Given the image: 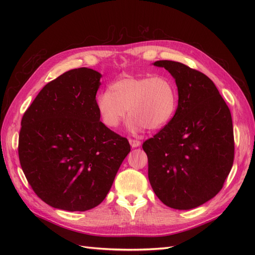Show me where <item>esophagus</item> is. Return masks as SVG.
<instances>
[{"instance_id": "34e87169", "label": "esophagus", "mask_w": 255, "mask_h": 255, "mask_svg": "<svg viewBox=\"0 0 255 255\" xmlns=\"http://www.w3.org/2000/svg\"><path fill=\"white\" fill-rule=\"evenodd\" d=\"M129 144L132 148H138V146H140L141 142L139 140H135V139H129Z\"/></svg>"}]
</instances>
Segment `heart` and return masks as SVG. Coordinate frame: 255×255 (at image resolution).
I'll use <instances>...</instances> for the list:
<instances>
[{"label": "heart", "mask_w": 255, "mask_h": 255, "mask_svg": "<svg viewBox=\"0 0 255 255\" xmlns=\"http://www.w3.org/2000/svg\"><path fill=\"white\" fill-rule=\"evenodd\" d=\"M95 104L100 119L110 128L120 125L128 110V129L139 133L144 128H159L170 120L176 92L173 83L165 76L123 78L111 84L110 91L98 94Z\"/></svg>", "instance_id": "1"}]
</instances>
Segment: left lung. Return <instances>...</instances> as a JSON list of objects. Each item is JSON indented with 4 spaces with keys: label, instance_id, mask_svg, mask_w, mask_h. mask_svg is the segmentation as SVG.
Returning a JSON list of instances; mask_svg holds the SVG:
<instances>
[{
    "label": "left lung",
    "instance_id": "8db88e82",
    "mask_svg": "<svg viewBox=\"0 0 255 255\" xmlns=\"http://www.w3.org/2000/svg\"><path fill=\"white\" fill-rule=\"evenodd\" d=\"M175 80L177 109L145 140L148 176L155 195L174 210H191L221 190L234 160L231 112L211 79L172 60L153 64Z\"/></svg>",
    "mask_w": 255,
    "mask_h": 255
}]
</instances>
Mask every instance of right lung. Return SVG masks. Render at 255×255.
Segmentation results:
<instances>
[{
  "label": "right lung",
  "mask_w": 255,
  "mask_h": 255,
  "mask_svg": "<svg viewBox=\"0 0 255 255\" xmlns=\"http://www.w3.org/2000/svg\"><path fill=\"white\" fill-rule=\"evenodd\" d=\"M102 74L69 70L48 83L23 115L19 159L36 195L52 207L85 212L101 203L130 151L100 121Z\"/></svg>",
  "instance_id": "obj_1"
}]
</instances>
